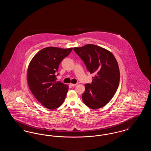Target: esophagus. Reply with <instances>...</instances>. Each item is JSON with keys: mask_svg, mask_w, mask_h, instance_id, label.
I'll list each match as a JSON object with an SVG mask.
<instances>
[{"mask_svg": "<svg viewBox=\"0 0 151 151\" xmlns=\"http://www.w3.org/2000/svg\"><path fill=\"white\" fill-rule=\"evenodd\" d=\"M77 85V84H70V86H75Z\"/></svg>", "mask_w": 151, "mask_h": 151, "instance_id": "esophagus-1", "label": "esophagus"}]
</instances>
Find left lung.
Listing matches in <instances>:
<instances>
[{
    "instance_id": "8db88e82",
    "label": "left lung",
    "mask_w": 151,
    "mask_h": 151,
    "mask_svg": "<svg viewBox=\"0 0 151 151\" xmlns=\"http://www.w3.org/2000/svg\"><path fill=\"white\" fill-rule=\"evenodd\" d=\"M92 77L91 84H85L82 99L88 107L97 109L106 105L115 93L119 83L120 73L117 61L109 51L93 44L74 47Z\"/></svg>"
}]
</instances>
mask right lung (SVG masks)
Wrapping results in <instances>:
<instances>
[{
	"label": "right lung",
	"instance_id": "1",
	"mask_svg": "<svg viewBox=\"0 0 151 151\" xmlns=\"http://www.w3.org/2000/svg\"><path fill=\"white\" fill-rule=\"evenodd\" d=\"M72 50V47H45L38 51L29 63L27 81L30 90L45 108L55 109L65 101L68 86L57 81L55 73L62 60Z\"/></svg>",
	"mask_w": 151,
	"mask_h": 151
}]
</instances>
